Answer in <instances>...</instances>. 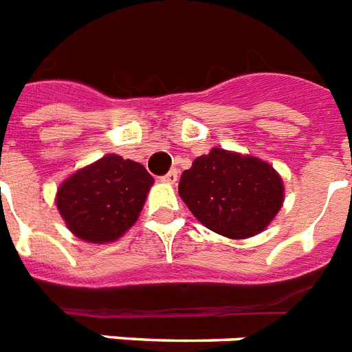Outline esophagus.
I'll return each mask as SVG.
<instances>
[{
	"label": "esophagus",
	"instance_id": "obj_1",
	"mask_svg": "<svg viewBox=\"0 0 352 352\" xmlns=\"http://www.w3.org/2000/svg\"><path fill=\"white\" fill-rule=\"evenodd\" d=\"M177 179H179V171L177 170H170L164 177H162V181L168 182V184H175Z\"/></svg>",
	"mask_w": 352,
	"mask_h": 352
}]
</instances>
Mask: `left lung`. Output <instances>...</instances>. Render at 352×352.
Instances as JSON below:
<instances>
[{"instance_id":"left-lung-1","label":"left lung","mask_w":352,"mask_h":352,"mask_svg":"<svg viewBox=\"0 0 352 352\" xmlns=\"http://www.w3.org/2000/svg\"><path fill=\"white\" fill-rule=\"evenodd\" d=\"M179 194L206 229L249 238L280 210L284 186L277 171L258 158L214 147L182 173Z\"/></svg>"}]
</instances>
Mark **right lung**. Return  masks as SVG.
<instances>
[{"label": "right lung", "mask_w": 352, "mask_h": 352, "mask_svg": "<svg viewBox=\"0 0 352 352\" xmlns=\"http://www.w3.org/2000/svg\"><path fill=\"white\" fill-rule=\"evenodd\" d=\"M151 184L153 177L142 164L107 155L63 182L58 212L80 240H118L136 221Z\"/></svg>", "instance_id": "add662e5"}]
</instances>
